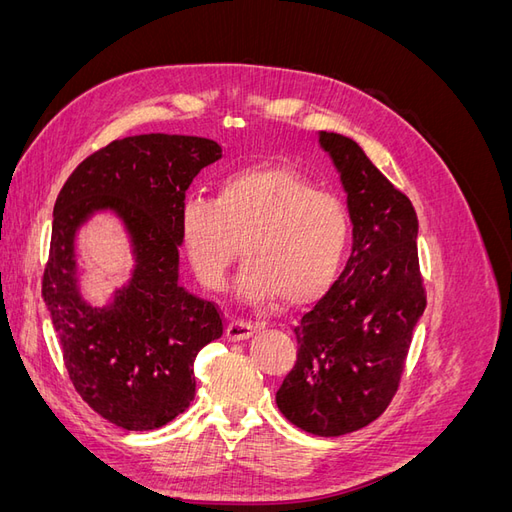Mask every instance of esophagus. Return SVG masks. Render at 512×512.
<instances>
[{"instance_id": "esophagus-1", "label": "esophagus", "mask_w": 512, "mask_h": 512, "mask_svg": "<svg viewBox=\"0 0 512 512\" xmlns=\"http://www.w3.org/2000/svg\"><path fill=\"white\" fill-rule=\"evenodd\" d=\"M254 331H256V327L252 322L241 320V318H232L226 327V337L232 339V342H241V339H247Z\"/></svg>"}]
</instances>
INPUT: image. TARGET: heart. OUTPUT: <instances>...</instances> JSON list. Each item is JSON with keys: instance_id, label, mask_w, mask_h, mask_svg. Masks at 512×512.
Returning a JSON list of instances; mask_svg holds the SVG:
<instances>
[{"instance_id": "heart-1", "label": "heart", "mask_w": 512, "mask_h": 512, "mask_svg": "<svg viewBox=\"0 0 512 512\" xmlns=\"http://www.w3.org/2000/svg\"><path fill=\"white\" fill-rule=\"evenodd\" d=\"M179 228L198 282L220 290L241 254L237 290L245 301H314L329 288L348 245L344 205L297 170L258 164L226 175L215 198L183 203Z\"/></svg>"}]
</instances>
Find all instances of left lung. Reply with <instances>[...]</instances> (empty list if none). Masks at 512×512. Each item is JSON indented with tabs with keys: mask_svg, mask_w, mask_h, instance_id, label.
<instances>
[{
	"mask_svg": "<svg viewBox=\"0 0 512 512\" xmlns=\"http://www.w3.org/2000/svg\"><path fill=\"white\" fill-rule=\"evenodd\" d=\"M352 220V252L329 292L303 314L297 363L275 393L280 412L314 436H344L386 410L404 374L427 297L418 269V220L352 138L320 132Z\"/></svg>",
	"mask_w": 512,
	"mask_h": 512,
	"instance_id": "1",
	"label": "left lung"
}]
</instances>
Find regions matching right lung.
Segmentation results:
<instances>
[{"instance_id": "obj_1", "label": "right lung", "mask_w": 512, "mask_h": 512, "mask_svg": "<svg viewBox=\"0 0 512 512\" xmlns=\"http://www.w3.org/2000/svg\"><path fill=\"white\" fill-rule=\"evenodd\" d=\"M220 158L209 138L128 136L85 158L55 200L42 299L76 393L121 429H158L188 408L196 354L224 333L218 305L179 286L185 190ZM106 208L129 230L135 271L111 304L94 308L78 290L73 239Z\"/></svg>"}]
</instances>
